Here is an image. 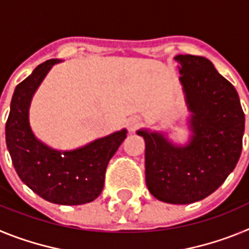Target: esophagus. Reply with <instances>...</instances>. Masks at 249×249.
Masks as SVG:
<instances>
[{"label": "esophagus", "instance_id": "34e87169", "mask_svg": "<svg viewBox=\"0 0 249 249\" xmlns=\"http://www.w3.org/2000/svg\"><path fill=\"white\" fill-rule=\"evenodd\" d=\"M141 126V118L140 117H131L127 121V127L129 131H135Z\"/></svg>", "mask_w": 249, "mask_h": 249}]
</instances>
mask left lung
I'll return each instance as SVG.
<instances>
[{
  "label": "left lung",
  "instance_id": "obj_1",
  "mask_svg": "<svg viewBox=\"0 0 249 249\" xmlns=\"http://www.w3.org/2000/svg\"><path fill=\"white\" fill-rule=\"evenodd\" d=\"M187 103L193 112L188 146L138 131L146 142V183L160 201L190 204L206 198L230 176L242 152L245 112L234 86L210 59L178 54Z\"/></svg>",
  "mask_w": 249,
  "mask_h": 249
}]
</instances>
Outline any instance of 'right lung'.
I'll return each mask as SVG.
<instances>
[{"label":"right lung","instance_id":"add662e5","mask_svg":"<svg viewBox=\"0 0 249 249\" xmlns=\"http://www.w3.org/2000/svg\"><path fill=\"white\" fill-rule=\"evenodd\" d=\"M57 59H48L16 86L6 122V144L21 181L52 203L83 204L101 195L106 168L126 138V129L71 152H57L36 140L28 123L31 98Z\"/></svg>","mask_w":249,"mask_h":249}]
</instances>
